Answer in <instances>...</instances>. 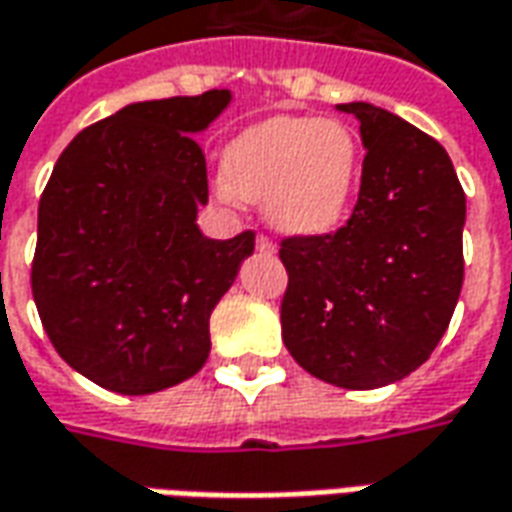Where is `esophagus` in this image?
Segmentation results:
<instances>
[{
  "mask_svg": "<svg viewBox=\"0 0 512 512\" xmlns=\"http://www.w3.org/2000/svg\"><path fill=\"white\" fill-rule=\"evenodd\" d=\"M257 252H268V255H271V252H274V244H271V238H268V235H257Z\"/></svg>",
  "mask_w": 512,
  "mask_h": 512,
  "instance_id": "obj_1",
  "label": "esophagus"
}]
</instances>
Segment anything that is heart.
Returning <instances> with one entry per match:
<instances>
[{"label": "heart", "instance_id": "b5f03b06", "mask_svg": "<svg viewBox=\"0 0 512 512\" xmlns=\"http://www.w3.org/2000/svg\"><path fill=\"white\" fill-rule=\"evenodd\" d=\"M360 166V141L343 121L274 116L227 146L224 182L241 202L266 205L277 230L327 235L349 213Z\"/></svg>", "mask_w": 512, "mask_h": 512}]
</instances>
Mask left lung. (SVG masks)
<instances>
[{"label": "left lung", "instance_id": "left-lung-1", "mask_svg": "<svg viewBox=\"0 0 512 512\" xmlns=\"http://www.w3.org/2000/svg\"><path fill=\"white\" fill-rule=\"evenodd\" d=\"M338 110L360 121V194L341 230L282 238V341L318 380L368 391L416 371L452 321L466 194L427 132L368 102Z\"/></svg>", "mask_w": 512, "mask_h": 512}]
</instances>
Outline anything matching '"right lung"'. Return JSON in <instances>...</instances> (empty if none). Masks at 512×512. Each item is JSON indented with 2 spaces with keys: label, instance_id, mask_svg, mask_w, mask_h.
Segmentation results:
<instances>
[{
  "label": "right lung",
  "instance_id": "add662e5",
  "mask_svg": "<svg viewBox=\"0 0 512 512\" xmlns=\"http://www.w3.org/2000/svg\"><path fill=\"white\" fill-rule=\"evenodd\" d=\"M230 91L135 102L57 157L38 205L32 299L49 341L107 391L144 396L194 377L210 355V313L255 232L205 238L207 163L196 132Z\"/></svg>",
  "mask_w": 512,
  "mask_h": 512
}]
</instances>
